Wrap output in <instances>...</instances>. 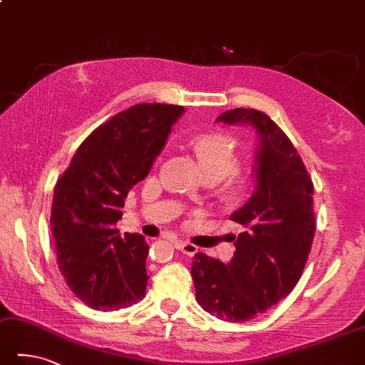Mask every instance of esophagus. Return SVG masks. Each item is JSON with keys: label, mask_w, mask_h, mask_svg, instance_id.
<instances>
[{"label": "esophagus", "mask_w": 365, "mask_h": 365, "mask_svg": "<svg viewBox=\"0 0 365 365\" xmlns=\"http://www.w3.org/2000/svg\"><path fill=\"white\" fill-rule=\"evenodd\" d=\"M175 247L180 250L182 254H185V256H194L195 252H198V246H195L194 243L184 242V240H176Z\"/></svg>", "instance_id": "esophagus-1"}]
</instances>
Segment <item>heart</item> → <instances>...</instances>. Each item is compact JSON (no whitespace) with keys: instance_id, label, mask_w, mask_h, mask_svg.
I'll use <instances>...</instances> for the list:
<instances>
[{"instance_id":"heart-1","label":"heart","mask_w":365,"mask_h":365,"mask_svg":"<svg viewBox=\"0 0 365 365\" xmlns=\"http://www.w3.org/2000/svg\"><path fill=\"white\" fill-rule=\"evenodd\" d=\"M194 146L200 159L205 175L216 180L232 175L237 170V141L232 135L224 132H206L195 136ZM250 185L245 176H230L225 185V192L230 198H240Z\"/></svg>"}]
</instances>
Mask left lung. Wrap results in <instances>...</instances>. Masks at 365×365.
I'll use <instances>...</instances> for the list:
<instances>
[{
	"mask_svg": "<svg viewBox=\"0 0 365 365\" xmlns=\"http://www.w3.org/2000/svg\"><path fill=\"white\" fill-rule=\"evenodd\" d=\"M217 120L257 130V187L230 215L245 230L229 265L197 252L190 273L205 312L224 321H250L284 299L304 273L316 229L313 181L291 140L265 113L237 108Z\"/></svg>",
	"mask_w": 365,
	"mask_h": 365,
	"instance_id": "left-lung-1",
	"label": "left lung"
}]
</instances>
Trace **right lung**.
Returning a JSON list of instances; mask_svg holds the SVG:
<instances>
[{"instance_id": "1", "label": "right lung", "mask_w": 365, "mask_h": 365, "mask_svg": "<svg viewBox=\"0 0 365 365\" xmlns=\"http://www.w3.org/2000/svg\"><path fill=\"white\" fill-rule=\"evenodd\" d=\"M182 106L140 103L101 123L53 189L51 229L66 284L93 310H120L146 295L149 246L114 224L123 200L148 176Z\"/></svg>"}]
</instances>
